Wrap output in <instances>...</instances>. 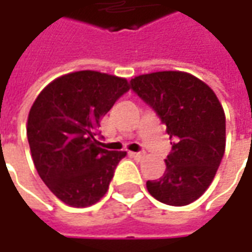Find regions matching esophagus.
<instances>
[{"label": "esophagus", "mask_w": 252, "mask_h": 252, "mask_svg": "<svg viewBox=\"0 0 252 252\" xmlns=\"http://www.w3.org/2000/svg\"><path fill=\"white\" fill-rule=\"evenodd\" d=\"M131 157H134L136 160H143L146 157V153L144 151H139V153H131Z\"/></svg>", "instance_id": "esophagus-1"}]
</instances>
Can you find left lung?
Instances as JSON below:
<instances>
[{
  "label": "left lung",
  "instance_id": "left-lung-1",
  "mask_svg": "<svg viewBox=\"0 0 252 252\" xmlns=\"http://www.w3.org/2000/svg\"><path fill=\"white\" fill-rule=\"evenodd\" d=\"M130 87L167 126L172 144L164 175L147 181L153 198L185 206L200 198L226 149V116L216 94L195 75L157 71L134 77Z\"/></svg>",
  "mask_w": 252,
  "mask_h": 252
}]
</instances>
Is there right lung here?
Instances as JSON below:
<instances>
[{
    "label": "right lung",
    "mask_w": 252,
    "mask_h": 252,
    "mask_svg": "<svg viewBox=\"0 0 252 252\" xmlns=\"http://www.w3.org/2000/svg\"><path fill=\"white\" fill-rule=\"evenodd\" d=\"M130 90L126 78L84 70L46 85L29 111L26 134L39 177L63 203L87 208L108 192L126 151L96 140L102 116Z\"/></svg>",
    "instance_id": "obj_1"
}]
</instances>
